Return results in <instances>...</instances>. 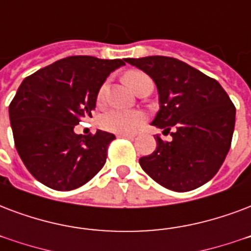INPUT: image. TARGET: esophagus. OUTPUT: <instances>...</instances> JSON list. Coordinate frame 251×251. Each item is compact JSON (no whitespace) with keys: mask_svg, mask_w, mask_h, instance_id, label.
<instances>
[{"mask_svg":"<svg viewBox=\"0 0 251 251\" xmlns=\"http://www.w3.org/2000/svg\"><path fill=\"white\" fill-rule=\"evenodd\" d=\"M117 137L120 138H133V134H117Z\"/></svg>","mask_w":251,"mask_h":251,"instance_id":"obj_1","label":"esophagus"}]
</instances>
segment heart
Returning <instances> with one entry per match:
<instances>
[{
    "mask_svg": "<svg viewBox=\"0 0 251 251\" xmlns=\"http://www.w3.org/2000/svg\"><path fill=\"white\" fill-rule=\"evenodd\" d=\"M146 75L139 71H130L125 75V83L133 91H137L139 83ZM105 85L99 91V100L104 97ZM145 121V114L138 110H122V109H110L100 117V126L106 131L116 134H130L142 125Z\"/></svg>",
    "mask_w": 251,
    "mask_h": 251,
    "instance_id": "obj_1",
    "label": "heart"
}]
</instances>
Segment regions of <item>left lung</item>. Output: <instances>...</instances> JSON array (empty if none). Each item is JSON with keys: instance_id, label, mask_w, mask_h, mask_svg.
Listing matches in <instances>:
<instances>
[{"instance_id": "obj_1", "label": "left lung", "mask_w": 251, "mask_h": 251, "mask_svg": "<svg viewBox=\"0 0 251 251\" xmlns=\"http://www.w3.org/2000/svg\"><path fill=\"white\" fill-rule=\"evenodd\" d=\"M154 80L159 110L151 125L171 133L139 164L156 183L176 192L205 184L230 149L236 108L224 88L187 63L168 56L125 59Z\"/></svg>"}]
</instances>
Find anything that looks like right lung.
I'll return each mask as SVG.
<instances>
[{
	"instance_id": "add662e5",
	"label": "right lung",
	"mask_w": 251,
	"mask_h": 251,
	"mask_svg": "<svg viewBox=\"0 0 251 251\" xmlns=\"http://www.w3.org/2000/svg\"><path fill=\"white\" fill-rule=\"evenodd\" d=\"M121 59L68 56L36 71L19 85L9 106L15 149L30 174L56 191L79 188L106 162L116 137L75 133L92 117L101 85L110 72L125 66Z\"/></svg>"
}]
</instances>
